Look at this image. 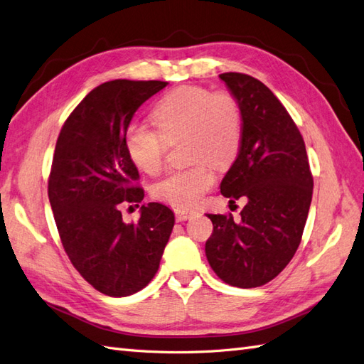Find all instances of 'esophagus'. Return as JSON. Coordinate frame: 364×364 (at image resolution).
I'll return each instance as SVG.
<instances>
[{
	"label": "esophagus",
	"instance_id": "34e87169",
	"mask_svg": "<svg viewBox=\"0 0 364 364\" xmlns=\"http://www.w3.org/2000/svg\"><path fill=\"white\" fill-rule=\"evenodd\" d=\"M195 213H197V212H195L193 209L176 208L175 209V218H176V221H184V220H189L191 217H193Z\"/></svg>",
	"mask_w": 364,
	"mask_h": 364
}]
</instances>
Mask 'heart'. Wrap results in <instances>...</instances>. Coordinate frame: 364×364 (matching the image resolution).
Masks as SVG:
<instances>
[{
    "label": "heart",
    "mask_w": 364,
    "mask_h": 364,
    "mask_svg": "<svg viewBox=\"0 0 364 364\" xmlns=\"http://www.w3.org/2000/svg\"><path fill=\"white\" fill-rule=\"evenodd\" d=\"M147 121H132L126 129L124 147L130 160L149 175L161 171L169 143L183 136V169L167 173L154 184L156 200L176 208H192L215 184L211 161L226 167L235 160L243 141V110L228 90L180 86L156 102Z\"/></svg>",
    "instance_id": "1"
}]
</instances>
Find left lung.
I'll list each match as a JSON object with an SVG mask.
<instances>
[{
	"instance_id": "left-lung-1",
	"label": "left lung",
	"mask_w": 364,
	"mask_h": 364,
	"mask_svg": "<svg viewBox=\"0 0 364 364\" xmlns=\"http://www.w3.org/2000/svg\"><path fill=\"white\" fill-rule=\"evenodd\" d=\"M220 78L243 110V141L220 189L230 201L247 203L238 221L232 213H208L213 232L206 257L225 283L258 287L282 272L300 246L314 178L300 130L272 90L246 73Z\"/></svg>"
}]
</instances>
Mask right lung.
<instances>
[{"mask_svg": "<svg viewBox=\"0 0 364 364\" xmlns=\"http://www.w3.org/2000/svg\"><path fill=\"white\" fill-rule=\"evenodd\" d=\"M166 81L114 80L90 90L64 121L49 175V201L64 250L89 284L109 296H127L155 277L175 223L161 203L141 206L126 225L121 204L144 191L124 147L138 107Z\"/></svg>", "mask_w": 364, "mask_h": 364, "instance_id": "1", "label": "right lung"}]
</instances>
